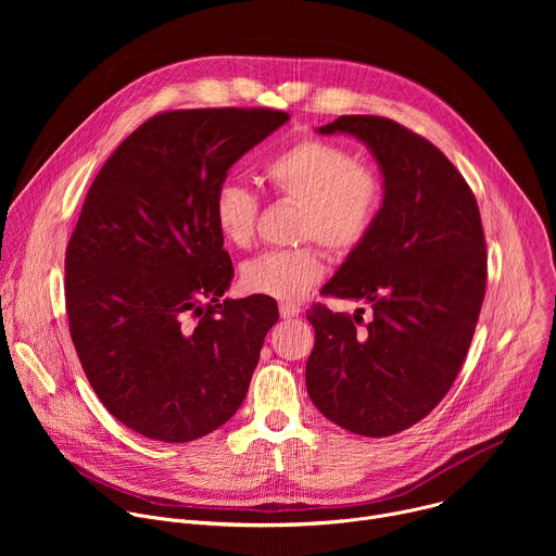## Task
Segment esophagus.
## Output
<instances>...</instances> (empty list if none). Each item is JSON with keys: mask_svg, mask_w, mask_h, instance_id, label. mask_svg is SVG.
Masks as SVG:
<instances>
[{"mask_svg": "<svg viewBox=\"0 0 556 556\" xmlns=\"http://www.w3.org/2000/svg\"><path fill=\"white\" fill-rule=\"evenodd\" d=\"M279 314H281V319H294V316L301 314V307L294 303H281Z\"/></svg>", "mask_w": 556, "mask_h": 556, "instance_id": "obj_1", "label": "esophagus"}]
</instances>
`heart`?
Segmentation results:
<instances>
[{"label":"heart","mask_w":556,"mask_h":556,"mask_svg":"<svg viewBox=\"0 0 556 556\" xmlns=\"http://www.w3.org/2000/svg\"><path fill=\"white\" fill-rule=\"evenodd\" d=\"M270 191L301 204L299 235L314 237L334 253L358 249L382 206L378 172L324 138H301L273 153L260 169ZM260 200L242 182L224 180L211 202L215 230L228 247L247 249L255 237ZM326 273L319 247L268 251L242 266V283L253 294L281 301L301 299Z\"/></svg>","instance_id":"1"}]
</instances>
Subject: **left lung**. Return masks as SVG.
I'll list each match as a JSON object with an SVG mask.
<instances>
[{
	"label": "left lung",
	"mask_w": 556,
	"mask_h": 556,
	"mask_svg": "<svg viewBox=\"0 0 556 556\" xmlns=\"http://www.w3.org/2000/svg\"><path fill=\"white\" fill-rule=\"evenodd\" d=\"M363 140L382 172V206L324 294L371 305L354 316L307 309V393L328 420L367 438L401 433L451 389L486 290L478 200L427 138L382 116H339L319 134Z\"/></svg>",
	"instance_id": "8db88e82"
}]
</instances>
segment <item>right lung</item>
<instances>
[{
    "instance_id": "1",
    "label": "right lung",
    "mask_w": 556,
    "mask_h": 556,
    "mask_svg": "<svg viewBox=\"0 0 556 556\" xmlns=\"http://www.w3.org/2000/svg\"><path fill=\"white\" fill-rule=\"evenodd\" d=\"M288 118L268 108L155 114L88 191L65 251L70 337L99 401L144 438L198 440L247 399L279 309L264 294L219 303L232 264L211 202Z\"/></svg>"
}]
</instances>
